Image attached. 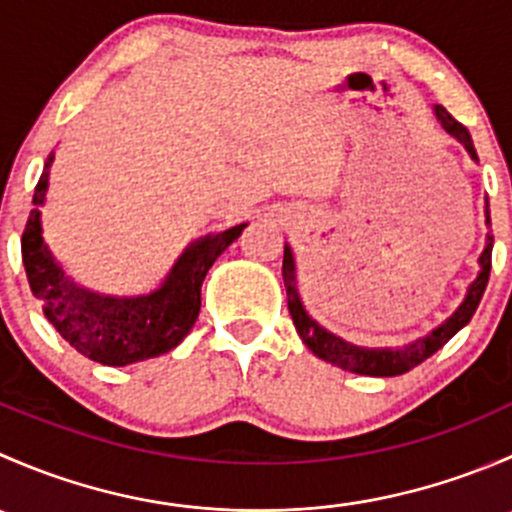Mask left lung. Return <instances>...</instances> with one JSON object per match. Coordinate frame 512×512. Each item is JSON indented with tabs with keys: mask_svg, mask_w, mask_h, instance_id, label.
<instances>
[{
	"mask_svg": "<svg viewBox=\"0 0 512 512\" xmlns=\"http://www.w3.org/2000/svg\"><path fill=\"white\" fill-rule=\"evenodd\" d=\"M436 111V118L441 121V126L446 128L448 136L456 138L458 143H463V148L468 151V156L473 160H478L476 146H473V138L468 133V128L463 123H458L451 113L446 111L443 106H433ZM485 223L490 225V210H488V200H485ZM490 255H493V235H485V247L478 257V277L468 285L466 297L463 302L458 304L456 312L446 319V322L438 324L433 332H428L426 337L416 339V342L406 344L401 349H364V347H354V344L344 342L339 339L337 334L327 332L324 327H319L312 317L304 309L302 297H299L297 289V262H294L292 247L285 245V260H282V277H285V289H287V307L289 314H292L294 329H297L299 339L307 344V349L319 359H324L327 364L339 366L344 371H352V374H364V376H399L411 371L414 366L426 361L428 356L436 354L453 334L461 332L471 317L476 314L480 297H483L485 285H488L490 277Z\"/></svg>",
	"mask_w": 512,
	"mask_h": 512,
	"instance_id": "left-lung-1",
	"label": "left lung"
}]
</instances>
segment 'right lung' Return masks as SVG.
I'll list each match as a JSON object with an SVG mask.
<instances>
[{
    "label": "right lung",
    "instance_id": "add662e5",
    "mask_svg": "<svg viewBox=\"0 0 512 512\" xmlns=\"http://www.w3.org/2000/svg\"><path fill=\"white\" fill-rule=\"evenodd\" d=\"M54 151L44 163L34 190V210L22 235V260L34 297L56 332L79 354L106 366L153 359L178 347L200 312V287L213 262L242 235L247 223L210 232L185 247L165 280L146 294L113 297L79 287L64 275L41 237V205L49 188Z\"/></svg>",
    "mask_w": 512,
    "mask_h": 512
}]
</instances>
